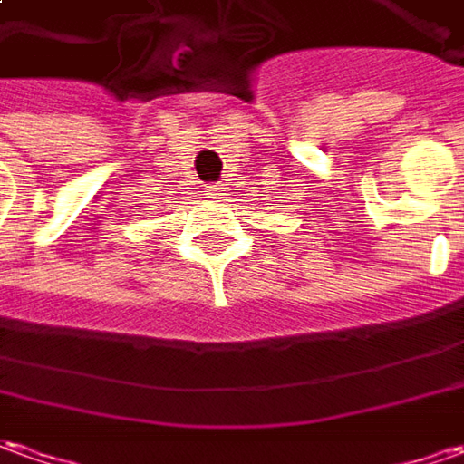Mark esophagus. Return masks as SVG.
Here are the masks:
<instances>
[{"label":"esophagus","mask_w":464,"mask_h":464,"mask_svg":"<svg viewBox=\"0 0 464 464\" xmlns=\"http://www.w3.org/2000/svg\"><path fill=\"white\" fill-rule=\"evenodd\" d=\"M207 191H209V197H212V199H219V197L225 194V187H222V184H212Z\"/></svg>","instance_id":"obj_1"}]
</instances>
